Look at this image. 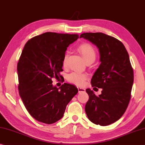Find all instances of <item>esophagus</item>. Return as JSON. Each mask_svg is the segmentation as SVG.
<instances>
[{
	"label": "esophagus",
	"instance_id": "34e87169",
	"mask_svg": "<svg viewBox=\"0 0 145 145\" xmlns=\"http://www.w3.org/2000/svg\"><path fill=\"white\" fill-rule=\"evenodd\" d=\"M77 89H78V91H79V92H84V91H85V89L83 88L77 87Z\"/></svg>",
	"mask_w": 145,
	"mask_h": 145
}]
</instances>
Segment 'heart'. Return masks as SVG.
Returning <instances> with one entry per match:
<instances>
[{
  "instance_id": "b5f03b06",
  "label": "heart",
  "mask_w": 145,
  "mask_h": 145,
  "mask_svg": "<svg viewBox=\"0 0 145 145\" xmlns=\"http://www.w3.org/2000/svg\"><path fill=\"white\" fill-rule=\"evenodd\" d=\"M82 56L83 57L86 62L95 61L96 58V52L94 48L91 44L88 43H84L79 45L77 48ZM68 60V54L64 55L63 59V64L64 66H66ZM88 78V75L87 73H81V72H72L70 73L67 77V80L77 86H83L86 82V79Z\"/></svg>"
}]
</instances>
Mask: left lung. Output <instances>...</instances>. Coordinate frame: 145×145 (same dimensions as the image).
<instances>
[{
    "label": "left lung",
    "instance_id": "1",
    "mask_svg": "<svg viewBox=\"0 0 145 145\" xmlns=\"http://www.w3.org/2000/svg\"><path fill=\"white\" fill-rule=\"evenodd\" d=\"M82 37L97 46L101 63L91 80V86L102 88L101 94L86 89L89 99L85 112L93 123L109 125L122 117L130 101L134 71L129 55L120 40L106 34L84 33Z\"/></svg>",
    "mask_w": 145,
    "mask_h": 145
}]
</instances>
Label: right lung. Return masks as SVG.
Instances as JSON below:
<instances>
[{
	"instance_id": "right-lung-1",
	"label": "right lung",
	"mask_w": 145,
	"mask_h": 145,
	"mask_svg": "<svg viewBox=\"0 0 145 145\" xmlns=\"http://www.w3.org/2000/svg\"><path fill=\"white\" fill-rule=\"evenodd\" d=\"M78 38V34L46 32L31 38L23 48L17 64L18 89L27 112L39 122L53 124L61 119L78 92L68 83L59 90L52 81L62 77L65 52Z\"/></svg>"
}]
</instances>
